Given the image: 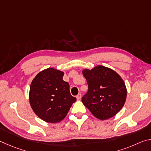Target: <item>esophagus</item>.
Instances as JSON below:
<instances>
[{"label": "esophagus", "mask_w": 151, "mask_h": 151, "mask_svg": "<svg viewBox=\"0 0 151 151\" xmlns=\"http://www.w3.org/2000/svg\"><path fill=\"white\" fill-rule=\"evenodd\" d=\"M76 99H77V100H80V99H81V94L79 93L78 94H77V96H76Z\"/></svg>", "instance_id": "esophagus-1"}]
</instances>
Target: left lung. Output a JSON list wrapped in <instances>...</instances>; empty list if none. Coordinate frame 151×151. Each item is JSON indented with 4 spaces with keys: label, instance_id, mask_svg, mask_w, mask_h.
<instances>
[{
    "label": "left lung",
    "instance_id": "obj_1",
    "mask_svg": "<svg viewBox=\"0 0 151 151\" xmlns=\"http://www.w3.org/2000/svg\"><path fill=\"white\" fill-rule=\"evenodd\" d=\"M88 92L82 98L84 105L96 118L106 120L118 113L126 101L124 82L111 68L99 65L91 70L84 69Z\"/></svg>",
    "mask_w": 151,
    "mask_h": 151
}]
</instances>
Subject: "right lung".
<instances>
[{"label":"right lung","mask_w":151,"mask_h":151,"mask_svg":"<svg viewBox=\"0 0 151 151\" xmlns=\"http://www.w3.org/2000/svg\"><path fill=\"white\" fill-rule=\"evenodd\" d=\"M64 72L53 68L40 71L30 86L29 102L35 113L50 123L65 118L76 99L70 93L69 84L63 80Z\"/></svg>","instance_id":"obj_1"}]
</instances>
